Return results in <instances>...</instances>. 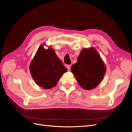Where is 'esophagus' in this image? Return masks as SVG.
I'll list each match as a JSON object with an SVG mask.
<instances>
[{
  "instance_id": "obj_1",
  "label": "esophagus",
  "mask_w": 132,
  "mask_h": 132,
  "mask_svg": "<svg viewBox=\"0 0 132 132\" xmlns=\"http://www.w3.org/2000/svg\"><path fill=\"white\" fill-rule=\"evenodd\" d=\"M67 69L68 70H70V68H71V65H67Z\"/></svg>"
}]
</instances>
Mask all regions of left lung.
<instances>
[{
  "instance_id": "left-lung-1",
  "label": "left lung",
  "mask_w": 132,
  "mask_h": 132,
  "mask_svg": "<svg viewBox=\"0 0 132 132\" xmlns=\"http://www.w3.org/2000/svg\"><path fill=\"white\" fill-rule=\"evenodd\" d=\"M71 71L81 87L91 90L101 82L106 67L98 53L94 47L82 49L78 61L71 67Z\"/></svg>"
}]
</instances>
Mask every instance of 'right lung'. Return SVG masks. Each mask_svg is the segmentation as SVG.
<instances>
[{
	"instance_id": "1",
	"label": "right lung",
	"mask_w": 132,
	"mask_h": 132,
	"mask_svg": "<svg viewBox=\"0 0 132 132\" xmlns=\"http://www.w3.org/2000/svg\"><path fill=\"white\" fill-rule=\"evenodd\" d=\"M30 70L38 85L45 89H50L57 85L67 69L52 47L46 50L42 45L31 63Z\"/></svg>"
}]
</instances>
